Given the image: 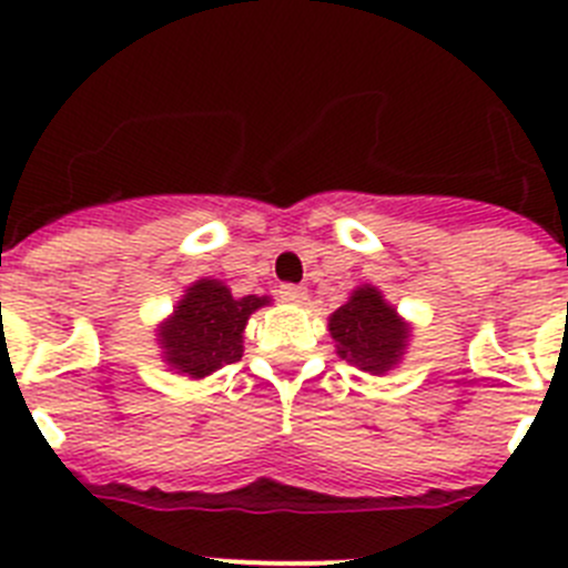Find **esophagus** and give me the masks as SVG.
I'll list each match as a JSON object with an SVG mask.
<instances>
[{"instance_id":"obj_1","label":"esophagus","mask_w":568,"mask_h":568,"mask_svg":"<svg viewBox=\"0 0 568 568\" xmlns=\"http://www.w3.org/2000/svg\"><path fill=\"white\" fill-rule=\"evenodd\" d=\"M278 298L284 304H293V307H301V304H307V290L298 287V284H284L278 290Z\"/></svg>"}]
</instances>
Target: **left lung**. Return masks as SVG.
<instances>
[{
    "mask_svg": "<svg viewBox=\"0 0 568 568\" xmlns=\"http://www.w3.org/2000/svg\"><path fill=\"white\" fill-rule=\"evenodd\" d=\"M329 335L341 358L364 373L384 375L404 358L409 324L386 304L378 287L364 284L329 315Z\"/></svg>",
    "mask_w": 568,
    "mask_h": 568,
    "instance_id": "8db88e82",
    "label": "left lung"
}]
</instances>
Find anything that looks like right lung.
Listing matches in <instances>:
<instances>
[{
    "mask_svg": "<svg viewBox=\"0 0 568 568\" xmlns=\"http://www.w3.org/2000/svg\"><path fill=\"white\" fill-rule=\"evenodd\" d=\"M264 304H270L267 295L235 298L219 278L195 281L155 333L162 344V358L190 378H204L233 364L244 353L241 333L250 315Z\"/></svg>",
    "mask_w": 568,
    "mask_h": 568,
    "instance_id": "right-lung-1",
    "label": "right lung"
}]
</instances>
